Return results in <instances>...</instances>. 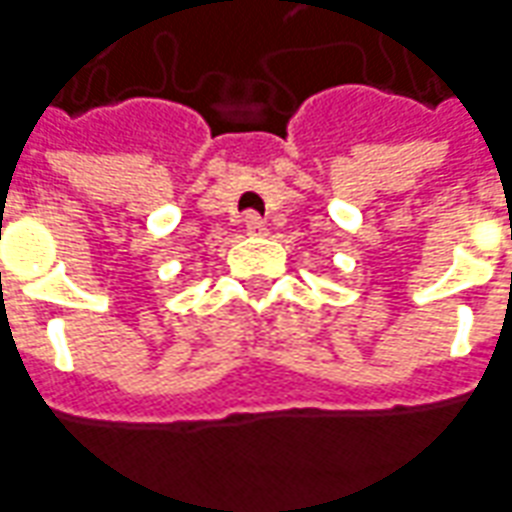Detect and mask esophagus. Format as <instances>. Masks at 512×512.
<instances>
[{
    "label": "esophagus",
    "mask_w": 512,
    "mask_h": 512,
    "mask_svg": "<svg viewBox=\"0 0 512 512\" xmlns=\"http://www.w3.org/2000/svg\"><path fill=\"white\" fill-rule=\"evenodd\" d=\"M244 227H246V232H249V235H266V221L260 219L257 213H246Z\"/></svg>",
    "instance_id": "esophagus-1"
}]
</instances>
